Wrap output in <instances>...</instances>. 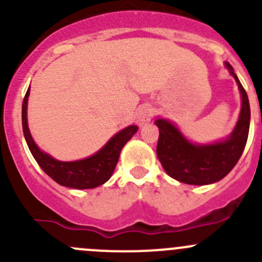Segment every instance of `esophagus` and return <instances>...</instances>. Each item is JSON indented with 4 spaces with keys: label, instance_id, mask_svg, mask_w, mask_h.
Here are the masks:
<instances>
[{
    "label": "esophagus",
    "instance_id": "esophagus-1",
    "mask_svg": "<svg viewBox=\"0 0 262 262\" xmlns=\"http://www.w3.org/2000/svg\"><path fill=\"white\" fill-rule=\"evenodd\" d=\"M152 115H154V110L151 108V105L144 104L137 110L136 112V122L139 126H144L146 123H149L151 121Z\"/></svg>",
    "mask_w": 262,
    "mask_h": 262
}]
</instances>
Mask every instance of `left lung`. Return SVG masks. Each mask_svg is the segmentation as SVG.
I'll list each match as a JSON object with an SVG mask.
<instances>
[{
  "mask_svg": "<svg viewBox=\"0 0 262 262\" xmlns=\"http://www.w3.org/2000/svg\"><path fill=\"white\" fill-rule=\"evenodd\" d=\"M237 81L242 95V108L234 131L225 141L213 145H193L182 136L169 121H155L159 127L157 155L165 172L187 185H209L218 182L239 160L250 130V102L245 88L235 76L232 66L225 63Z\"/></svg>",
  "mask_w": 262,
  "mask_h": 262,
  "instance_id": "left-lung-1",
  "label": "left lung"
}]
</instances>
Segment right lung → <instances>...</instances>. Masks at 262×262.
Listing matches in <instances>:
<instances>
[{
  "mask_svg": "<svg viewBox=\"0 0 262 262\" xmlns=\"http://www.w3.org/2000/svg\"><path fill=\"white\" fill-rule=\"evenodd\" d=\"M29 90L30 89H28L24 100H23V131H24V136L30 152L37 160L39 167L58 185L66 186L70 188H80V190L94 188L107 182L112 176L116 165H117L121 150L125 146L126 142L136 134L139 127L137 126H128V127L123 128L122 131L115 135L104 145V147H102L93 157L77 160V162H59V160L53 159L51 155L42 151L30 135L27 120Z\"/></svg>",
  "mask_w": 262,
  "mask_h": 262,
  "instance_id": "obj_1",
  "label": "right lung"
}]
</instances>
